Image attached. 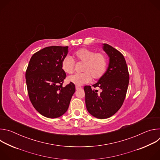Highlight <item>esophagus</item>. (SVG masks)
<instances>
[{"label":"esophagus","instance_id":"1","mask_svg":"<svg viewBox=\"0 0 160 160\" xmlns=\"http://www.w3.org/2000/svg\"><path fill=\"white\" fill-rule=\"evenodd\" d=\"M75 88H76V90H79V89H81V88H82V87L77 85L75 86Z\"/></svg>","mask_w":160,"mask_h":160}]
</instances>
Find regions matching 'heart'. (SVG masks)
<instances>
[{
    "label": "heart",
    "instance_id": "b5f03b06",
    "mask_svg": "<svg viewBox=\"0 0 160 160\" xmlns=\"http://www.w3.org/2000/svg\"><path fill=\"white\" fill-rule=\"evenodd\" d=\"M74 60L83 62L80 73H76L68 77V80L77 85H82L92 80L101 78L105 73L108 65L106 55L101 52L87 48H81L73 53ZM70 56H66L61 62L62 70L68 74H72L75 70V61Z\"/></svg>",
    "mask_w": 160,
    "mask_h": 160
}]
</instances>
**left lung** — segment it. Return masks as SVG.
Listing matches in <instances>:
<instances>
[{
    "mask_svg": "<svg viewBox=\"0 0 160 160\" xmlns=\"http://www.w3.org/2000/svg\"><path fill=\"white\" fill-rule=\"evenodd\" d=\"M102 45L109 58V65L104 75L92 85L100 88L101 92L90 85L84 87L87 109L99 119L109 118L120 109L129 83L128 67L123 54L107 43Z\"/></svg>",
    "mask_w": 160,
    "mask_h": 160,
    "instance_id": "obj_1",
    "label": "left lung"
}]
</instances>
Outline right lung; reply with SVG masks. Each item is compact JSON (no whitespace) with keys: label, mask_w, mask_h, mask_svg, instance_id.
<instances>
[{"label":"right lung","mask_w":160,"mask_h":160,"mask_svg":"<svg viewBox=\"0 0 160 160\" xmlns=\"http://www.w3.org/2000/svg\"><path fill=\"white\" fill-rule=\"evenodd\" d=\"M68 47L50 46L35 52L31 58L25 77L30 100L42 115L49 118L62 116L69 107L75 85L62 86L66 77L61 62Z\"/></svg>","instance_id":"add662e5"}]
</instances>
